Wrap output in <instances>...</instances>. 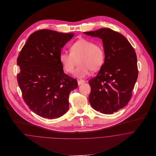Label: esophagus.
Returning a JSON list of instances; mask_svg holds the SVG:
<instances>
[{
  "label": "esophagus",
  "mask_w": 156,
  "mask_h": 156,
  "mask_svg": "<svg viewBox=\"0 0 156 156\" xmlns=\"http://www.w3.org/2000/svg\"><path fill=\"white\" fill-rule=\"evenodd\" d=\"M77 82H78V84H79V85H81V84H82V83H85V81L84 80H82V79H80V80H77Z\"/></svg>",
  "instance_id": "1"
}]
</instances>
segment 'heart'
<instances>
[{
    "mask_svg": "<svg viewBox=\"0 0 156 156\" xmlns=\"http://www.w3.org/2000/svg\"><path fill=\"white\" fill-rule=\"evenodd\" d=\"M69 53L62 51L59 59L66 71L71 74L76 64H79L75 71V76L83 77L89 71H96L103 66L105 60L103 48L93 41L81 38L70 45Z\"/></svg>",
    "mask_w": 156,
    "mask_h": 156,
    "instance_id": "1",
    "label": "heart"
}]
</instances>
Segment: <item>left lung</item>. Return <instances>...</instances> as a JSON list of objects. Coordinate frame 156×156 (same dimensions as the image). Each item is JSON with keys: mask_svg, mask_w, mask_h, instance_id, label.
<instances>
[{"mask_svg": "<svg viewBox=\"0 0 156 156\" xmlns=\"http://www.w3.org/2000/svg\"><path fill=\"white\" fill-rule=\"evenodd\" d=\"M84 34L102 39L105 60L97 75L90 79L89 101L96 111L113 114L127 105L137 79L135 50L120 33L101 28Z\"/></svg>", "mask_w": 156, "mask_h": 156, "instance_id": "obj_1", "label": "left lung"}]
</instances>
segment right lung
<instances>
[{
    "label": "right lung",
    "instance_id": "right-lung-1",
    "mask_svg": "<svg viewBox=\"0 0 156 156\" xmlns=\"http://www.w3.org/2000/svg\"><path fill=\"white\" fill-rule=\"evenodd\" d=\"M42 29L32 34L17 58V82L23 98L38 115L56 119L69 108V94L77 88V80L64 73L61 49L74 36Z\"/></svg>",
    "mask_w": 156,
    "mask_h": 156
}]
</instances>
